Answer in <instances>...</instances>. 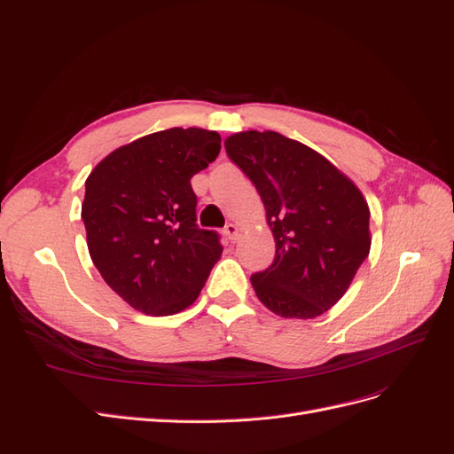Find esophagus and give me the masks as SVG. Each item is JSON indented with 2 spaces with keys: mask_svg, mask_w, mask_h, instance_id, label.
<instances>
[{
  "mask_svg": "<svg viewBox=\"0 0 454 454\" xmlns=\"http://www.w3.org/2000/svg\"><path fill=\"white\" fill-rule=\"evenodd\" d=\"M223 232H225V237H227L231 242H237L239 237H240V227H239L237 223H227L225 229H223Z\"/></svg>",
  "mask_w": 454,
  "mask_h": 454,
  "instance_id": "1",
  "label": "esophagus"
}]
</instances>
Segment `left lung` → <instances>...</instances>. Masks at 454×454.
Returning a JSON list of instances; mask_svg holds the SVG:
<instances>
[{
	"mask_svg": "<svg viewBox=\"0 0 454 454\" xmlns=\"http://www.w3.org/2000/svg\"><path fill=\"white\" fill-rule=\"evenodd\" d=\"M225 149L254 182L277 244L272 265L250 278L257 299L282 318L324 314L371 248L362 191L318 151L278 132L231 134Z\"/></svg>",
	"mask_w": 454,
	"mask_h": 454,
	"instance_id": "8db88e82",
	"label": "left lung"
}]
</instances>
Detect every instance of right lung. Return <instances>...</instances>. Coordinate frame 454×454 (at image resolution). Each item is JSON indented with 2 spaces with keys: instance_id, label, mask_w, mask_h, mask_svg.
<instances>
[{
  "instance_id": "1",
  "label": "right lung",
  "mask_w": 454,
  "mask_h": 454,
  "mask_svg": "<svg viewBox=\"0 0 454 454\" xmlns=\"http://www.w3.org/2000/svg\"><path fill=\"white\" fill-rule=\"evenodd\" d=\"M219 149L215 130L176 127L117 147L87 177L81 217L90 259L138 312L172 316L193 305L222 257L215 232L195 223L191 189Z\"/></svg>"
}]
</instances>
